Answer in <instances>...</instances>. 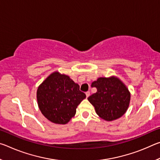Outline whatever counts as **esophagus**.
<instances>
[{"label": "esophagus", "instance_id": "esophagus-1", "mask_svg": "<svg viewBox=\"0 0 160 160\" xmlns=\"http://www.w3.org/2000/svg\"><path fill=\"white\" fill-rule=\"evenodd\" d=\"M85 94H86V97H87V98H88V97L90 95V92L88 91V92H87L85 93Z\"/></svg>", "mask_w": 160, "mask_h": 160}]
</instances>
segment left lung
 <instances>
[{
  "mask_svg": "<svg viewBox=\"0 0 160 160\" xmlns=\"http://www.w3.org/2000/svg\"><path fill=\"white\" fill-rule=\"evenodd\" d=\"M97 92L88 98L100 118L107 121L116 120L126 112L131 93L118 78H99L92 83Z\"/></svg>",
  "mask_w": 160,
  "mask_h": 160,
  "instance_id": "obj_1",
  "label": "left lung"
}]
</instances>
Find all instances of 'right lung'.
<instances>
[{"instance_id":"add662e5","label":"right lung","mask_w":160,"mask_h":160,"mask_svg":"<svg viewBox=\"0 0 160 160\" xmlns=\"http://www.w3.org/2000/svg\"><path fill=\"white\" fill-rule=\"evenodd\" d=\"M85 97V94L80 91L78 84L58 72L46 78L37 92L38 106L42 114L57 124L68 123Z\"/></svg>"}]
</instances>
